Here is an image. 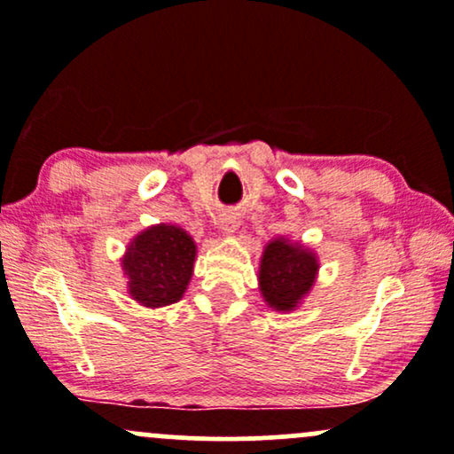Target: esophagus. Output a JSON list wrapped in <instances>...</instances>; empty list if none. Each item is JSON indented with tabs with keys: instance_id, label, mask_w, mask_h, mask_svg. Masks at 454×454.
I'll use <instances>...</instances> for the list:
<instances>
[{
	"instance_id": "1",
	"label": "esophagus",
	"mask_w": 454,
	"mask_h": 454,
	"mask_svg": "<svg viewBox=\"0 0 454 454\" xmlns=\"http://www.w3.org/2000/svg\"><path fill=\"white\" fill-rule=\"evenodd\" d=\"M222 234H232L239 228V217L234 213H223L220 217V223H217Z\"/></svg>"
}]
</instances>
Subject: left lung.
I'll return each instance as SVG.
<instances>
[{"label":"left lung","mask_w":454,"mask_h":454,"mask_svg":"<svg viewBox=\"0 0 454 454\" xmlns=\"http://www.w3.org/2000/svg\"><path fill=\"white\" fill-rule=\"evenodd\" d=\"M317 275V258L311 249L288 239H273L260 260V293L275 311H293L309 294Z\"/></svg>","instance_id":"8db88e82"}]
</instances>
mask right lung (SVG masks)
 I'll list each match as a JSON object with an SVG mask.
<instances>
[{
    "label": "right lung",
    "instance_id": "add662e5",
    "mask_svg": "<svg viewBox=\"0 0 454 454\" xmlns=\"http://www.w3.org/2000/svg\"><path fill=\"white\" fill-rule=\"evenodd\" d=\"M196 243L184 228L158 223L128 245L121 264L128 275V293L140 305H173L185 293L194 273Z\"/></svg>",
    "mask_w": 454,
    "mask_h": 454
}]
</instances>
